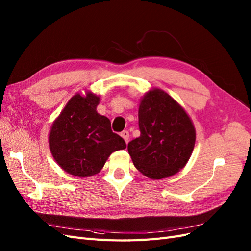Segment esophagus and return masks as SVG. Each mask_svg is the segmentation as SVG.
<instances>
[{
	"label": "esophagus",
	"mask_w": 251,
	"mask_h": 251,
	"mask_svg": "<svg viewBox=\"0 0 251 251\" xmlns=\"http://www.w3.org/2000/svg\"><path fill=\"white\" fill-rule=\"evenodd\" d=\"M120 136H121V137H123V138L125 139L126 143H127V142H128V139H130V134H128V132H127V131H124V132H121Z\"/></svg>",
	"instance_id": "1"
}]
</instances>
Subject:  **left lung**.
Here are the masks:
<instances>
[{
	"instance_id": "obj_1",
	"label": "left lung",
	"mask_w": 251,
	"mask_h": 251,
	"mask_svg": "<svg viewBox=\"0 0 251 251\" xmlns=\"http://www.w3.org/2000/svg\"><path fill=\"white\" fill-rule=\"evenodd\" d=\"M140 136L127 144L132 161L144 176L159 180L186 165L196 130L185 110L161 89H151L139 103Z\"/></svg>"
}]
</instances>
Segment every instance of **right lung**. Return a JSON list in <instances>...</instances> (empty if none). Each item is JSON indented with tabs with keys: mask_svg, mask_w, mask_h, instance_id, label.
Wrapping results in <instances>:
<instances>
[{
	"mask_svg": "<svg viewBox=\"0 0 251 251\" xmlns=\"http://www.w3.org/2000/svg\"><path fill=\"white\" fill-rule=\"evenodd\" d=\"M100 97L87 91L67 102L49 132V149L66 173L86 178L101 171L113 151L126 148L125 140L111 130L108 117L98 114Z\"/></svg>",
	"mask_w": 251,
	"mask_h": 251,
	"instance_id": "obj_1",
	"label": "right lung"
}]
</instances>
